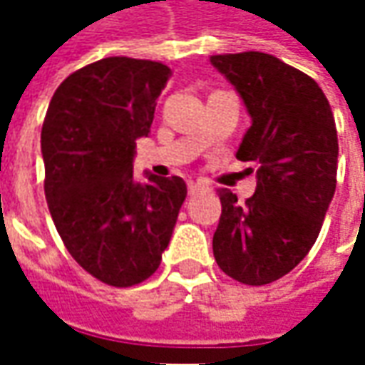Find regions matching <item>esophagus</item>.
Listing matches in <instances>:
<instances>
[{"instance_id": "34e87169", "label": "esophagus", "mask_w": 365, "mask_h": 365, "mask_svg": "<svg viewBox=\"0 0 365 365\" xmlns=\"http://www.w3.org/2000/svg\"><path fill=\"white\" fill-rule=\"evenodd\" d=\"M201 190H209V185H205L201 180L189 182V195H197V192H201Z\"/></svg>"}]
</instances>
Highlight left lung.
<instances>
[{
    "instance_id": "8db88e82",
    "label": "left lung",
    "mask_w": 365,
    "mask_h": 365,
    "mask_svg": "<svg viewBox=\"0 0 365 365\" xmlns=\"http://www.w3.org/2000/svg\"><path fill=\"white\" fill-rule=\"evenodd\" d=\"M211 64L252 118L235 156L258 164L244 205L219 189L213 256L233 280L262 287L290 272L321 232L337 182L335 120L315 81L272 54H215Z\"/></svg>"
}]
</instances>
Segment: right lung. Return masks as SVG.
<instances>
[{
  "mask_svg": "<svg viewBox=\"0 0 365 365\" xmlns=\"http://www.w3.org/2000/svg\"><path fill=\"white\" fill-rule=\"evenodd\" d=\"M170 68L109 56L64 78L42 123L44 192L68 254L109 287L158 270L187 185L180 176L133 178L135 140L150 132Z\"/></svg>",
  "mask_w": 365,
  "mask_h": 365,
  "instance_id": "1",
  "label": "right lung"
}]
</instances>
